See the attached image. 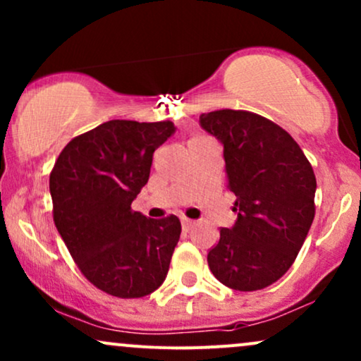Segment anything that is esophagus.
I'll use <instances>...</instances> for the list:
<instances>
[{
	"instance_id": "1",
	"label": "esophagus",
	"mask_w": 361,
	"mask_h": 361,
	"mask_svg": "<svg viewBox=\"0 0 361 361\" xmlns=\"http://www.w3.org/2000/svg\"><path fill=\"white\" fill-rule=\"evenodd\" d=\"M193 221H190V219H181V226H183V231H190L193 227Z\"/></svg>"
}]
</instances>
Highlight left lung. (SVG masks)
<instances>
[{
	"label": "left lung",
	"instance_id": "obj_1",
	"mask_svg": "<svg viewBox=\"0 0 361 361\" xmlns=\"http://www.w3.org/2000/svg\"><path fill=\"white\" fill-rule=\"evenodd\" d=\"M200 127L224 146L238 214L209 251V268L226 287L261 290L288 271L307 238L316 210L312 166L288 132L251 111L202 114Z\"/></svg>",
	"mask_w": 361,
	"mask_h": 361
}]
</instances>
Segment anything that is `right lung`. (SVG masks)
I'll return each mask as SVG.
<instances>
[{"instance_id": "obj_1", "label": "right lung", "mask_w": 361, "mask_h": 361, "mask_svg": "<svg viewBox=\"0 0 361 361\" xmlns=\"http://www.w3.org/2000/svg\"><path fill=\"white\" fill-rule=\"evenodd\" d=\"M173 122L109 120L78 135L49 180L54 222L82 275L103 292L137 299L166 279L181 224L147 219L130 205L147 183L152 154Z\"/></svg>"}]
</instances>
